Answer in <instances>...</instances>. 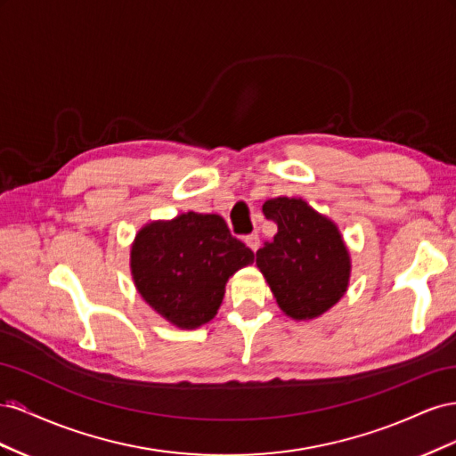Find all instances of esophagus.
<instances>
[{
    "mask_svg": "<svg viewBox=\"0 0 456 456\" xmlns=\"http://www.w3.org/2000/svg\"><path fill=\"white\" fill-rule=\"evenodd\" d=\"M245 245L247 247H249V249L251 251H256L258 249V245H260V240H258V236H256V233H251V236H245Z\"/></svg>",
    "mask_w": 456,
    "mask_h": 456,
    "instance_id": "obj_1",
    "label": "esophagus"
}]
</instances>
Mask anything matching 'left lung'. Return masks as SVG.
<instances>
[{"label": "left lung", "instance_id": "left-lung-1", "mask_svg": "<svg viewBox=\"0 0 456 456\" xmlns=\"http://www.w3.org/2000/svg\"><path fill=\"white\" fill-rule=\"evenodd\" d=\"M262 213L278 224L273 241L256 251L275 302L297 322L320 317L350 281V253L337 224L300 198L268 200Z\"/></svg>", "mask_w": 456, "mask_h": 456}]
</instances>
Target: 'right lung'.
Returning <instances> with one entry per match:
<instances>
[{
    "label": "right lung",
    "mask_w": 456,
    "mask_h": 456,
    "mask_svg": "<svg viewBox=\"0 0 456 456\" xmlns=\"http://www.w3.org/2000/svg\"><path fill=\"white\" fill-rule=\"evenodd\" d=\"M255 253L218 215L183 213L142 226L131 245L136 291L169 323L198 329L223 305L226 281Z\"/></svg>",
    "instance_id": "obj_1"
}]
</instances>
